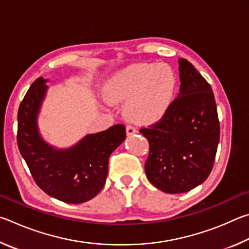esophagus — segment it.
Wrapping results in <instances>:
<instances>
[{
	"mask_svg": "<svg viewBox=\"0 0 249 249\" xmlns=\"http://www.w3.org/2000/svg\"><path fill=\"white\" fill-rule=\"evenodd\" d=\"M135 133H137V129L134 127V126H132V125H127L126 126V134L128 135H133V134H135Z\"/></svg>",
	"mask_w": 249,
	"mask_h": 249,
	"instance_id": "obj_1",
	"label": "esophagus"
}]
</instances>
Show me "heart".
Segmentation results:
<instances>
[{"label":"heart","mask_w":249,"mask_h":249,"mask_svg":"<svg viewBox=\"0 0 249 249\" xmlns=\"http://www.w3.org/2000/svg\"><path fill=\"white\" fill-rule=\"evenodd\" d=\"M177 77L167 64H140L116 73L105 87L108 102H127L129 120L153 124L162 119L175 98Z\"/></svg>","instance_id":"heart-1"}]
</instances>
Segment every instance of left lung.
I'll use <instances>...</instances> for the list:
<instances>
[{"instance_id": "obj_1", "label": "left lung", "mask_w": 249, "mask_h": 249, "mask_svg": "<svg viewBox=\"0 0 249 249\" xmlns=\"http://www.w3.org/2000/svg\"><path fill=\"white\" fill-rule=\"evenodd\" d=\"M180 92L166 115L140 132L148 140L145 172L166 193H184L211 174L220 142L213 91L187 59L179 58Z\"/></svg>"}]
</instances>
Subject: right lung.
I'll use <instances>...</instances> for the list:
<instances>
[{
	"label": "right lung",
	"instance_id": "1",
	"mask_svg": "<svg viewBox=\"0 0 249 249\" xmlns=\"http://www.w3.org/2000/svg\"><path fill=\"white\" fill-rule=\"evenodd\" d=\"M48 80L34 81L20 102L18 145L36 184L48 196L66 203L87 202L102 190L108 158L124 142L125 126L116 124L103 132L88 134L69 148L48 144L39 133L38 114Z\"/></svg>",
	"mask_w": 249,
	"mask_h": 249
}]
</instances>
